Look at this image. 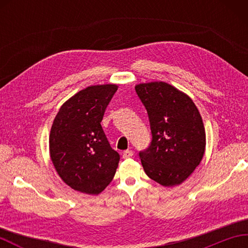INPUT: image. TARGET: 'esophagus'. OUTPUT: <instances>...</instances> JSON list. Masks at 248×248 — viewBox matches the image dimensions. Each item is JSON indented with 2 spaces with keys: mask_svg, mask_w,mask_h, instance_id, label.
I'll return each instance as SVG.
<instances>
[{
  "mask_svg": "<svg viewBox=\"0 0 248 248\" xmlns=\"http://www.w3.org/2000/svg\"><path fill=\"white\" fill-rule=\"evenodd\" d=\"M132 155H133V151L129 150V149L124 151V154H123L124 159H129V157H132Z\"/></svg>",
  "mask_w": 248,
  "mask_h": 248,
  "instance_id": "obj_1",
  "label": "esophagus"
}]
</instances>
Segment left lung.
Returning <instances> with one entry per match:
<instances>
[{"instance_id": "1", "label": "left lung", "mask_w": 248, "mask_h": 248, "mask_svg": "<svg viewBox=\"0 0 248 248\" xmlns=\"http://www.w3.org/2000/svg\"><path fill=\"white\" fill-rule=\"evenodd\" d=\"M147 109L152 133L149 148L140 152L146 175L163 186H175L192 175L205 149L202 118L193 100L166 82L135 86Z\"/></svg>"}]
</instances>
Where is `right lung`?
<instances>
[{
    "mask_svg": "<svg viewBox=\"0 0 248 248\" xmlns=\"http://www.w3.org/2000/svg\"><path fill=\"white\" fill-rule=\"evenodd\" d=\"M117 88L116 84H103L82 89L62 105L52 124L51 161L62 180L78 192L100 194L118 167V152L109 146L101 127Z\"/></svg>",
    "mask_w": 248,
    "mask_h": 248,
    "instance_id": "add662e5",
    "label": "right lung"
}]
</instances>
